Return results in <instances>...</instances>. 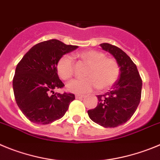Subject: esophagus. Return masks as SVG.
Returning <instances> with one entry per match:
<instances>
[{"mask_svg": "<svg viewBox=\"0 0 160 160\" xmlns=\"http://www.w3.org/2000/svg\"><path fill=\"white\" fill-rule=\"evenodd\" d=\"M84 97V96L83 95H80V94H77L76 95V98L77 99H82V98Z\"/></svg>", "mask_w": 160, "mask_h": 160, "instance_id": "1", "label": "esophagus"}]
</instances>
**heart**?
Instances as JSON below:
<instances>
[{
  "label": "heart",
  "instance_id": "heart-1",
  "mask_svg": "<svg viewBox=\"0 0 160 160\" xmlns=\"http://www.w3.org/2000/svg\"><path fill=\"white\" fill-rule=\"evenodd\" d=\"M88 64L84 72L86 78L74 80L67 84V89L75 93L89 92L94 88L107 90L117 82L120 75V67L113 57H106L105 53L96 49H88L79 52L74 55ZM56 69L59 77L68 80L73 77L75 63L69 55H63L57 60Z\"/></svg>",
  "mask_w": 160,
  "mask_h": 160
}]
</instances>
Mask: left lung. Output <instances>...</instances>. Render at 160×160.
Returning <instances> with one entry per match:
<instances>
[{
    "label": "left lung",
    "mask_w": 160,
    "mask_h": 160,
    "mask_svg": "<svg viewBox=\"0 0 160 160\" xmlns=\"http://www.w3.org/2000/svg\"><path fill=\"white\" fill-rule=\"evenodd\" d=\"M100 46L117 60L120 75L109 92L97 96V106L88 111V114L99 125L116 128L129 120L137 109L141 99L142 79L135 63L123 50L108 43Z\"/></svg>",
    "instance_id": "left-lung-1"
}]
</instances>
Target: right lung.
Listing matches in <instances>:
<instances>
[{
  "mask_svg": "<svg viewBox=\"0 0 160 160\" xmlns=\"http://www.w3.org/2000/svg\"><path fill=\"white\" fill-rule=\"evenodd\" d=\"M78 48L52 39L34 45L16 68L12 80L14 96L23 114L31 122L48 124L64 116L75 100L72 93L54 92L64 84L56 64L60 57Z\"/></svg>",
  "mask_w": 160,
  "mask_h": 160,
  "instance_id": "right-lung-1",
  "label": "right lung"
}]
</instances>
